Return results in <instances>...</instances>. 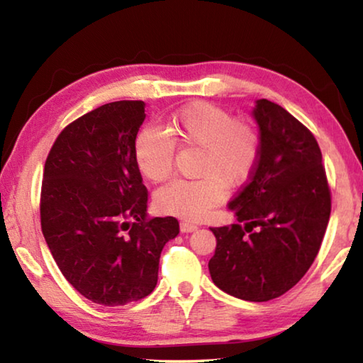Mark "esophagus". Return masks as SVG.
I'll use <instances>...</instances> for the list:
<instances>
[{
	"instance_id": "esophagus-1",
	"label": "esophagus",
	"mask_w": 363,
	"mask_h": 363,
	"mask_svg": "<svg viewBox=\"0 0 363 363\" xmlns=\"http://www.w3.org/2000/svg\"><path fill=\"white\" fill-rule=\"evenodd\" d=\"M179 227H181V232L182 233H189V232H194V230L199 229V227H196V224L187 223V220H182V223L179 224Z\"/></svg>"
}]
</instances>
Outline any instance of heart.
Returning a JSON list of instances; mask_svg holds the SVG:
<instances>
[{
	"label": "heart",
	"mask_w": 363,
	"mask_h": 363,
	"mask_svg": "<svg viewBox=\"0 0 363 363\" xmlns=\"http://www.w3.org/2000/svg\"><path fill=\"white\" fill-rule=\"evenodd\" d=\"M174 140L200 147L199 179H176L155 195L160 211L186 219H201L223 199L224 186L247 182L259 158L261 139L247 120L233 118L211 102H194L176 112L167 131L149 126L139 133L134 147L136 163L147 179L164 181L174 167Z\"/></svg>",
	"instance_id": "obj_1"
}]
</instances>
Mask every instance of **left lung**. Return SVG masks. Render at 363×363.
<instances>
[{"label":"left lung","mask_w":363,"mask_h":363,"mask_svg":"<svg viewBox=\"0 0 363 363\" xmlns=\"http://www.w3.org/2000/svg\"><path fill=\"white\" fill-rule=\"evenodd\" d=\"M261 150L250 181L229 203L238 224L211 227L214 285L245 301L279 298L304 277L327 230L331 196L322 152L279 104L256 101Z\"/></svg>","instance_id":"1"}]
</instances>
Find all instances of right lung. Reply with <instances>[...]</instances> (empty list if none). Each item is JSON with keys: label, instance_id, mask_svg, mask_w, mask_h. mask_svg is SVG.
I'll use <instances>...</instances> for the list:
<instances>
[{"label": "right lung", "instance_id": "1", "mask_svg": "<svg viewBox=\"0 0 363 363\" xmlns=\"http://www.w3.org/2000/svg\"><path fill=\"white\" fill-rule=\"evenodd\" d=\"M143 101H118L79 116L45 163L41 230L67 281L102 306L153 291L160 255L179 233L173 216L147 219V189L134 157Z\"/></svg>", "mask_w": 363, "mask_h": 363}]
</instances>
